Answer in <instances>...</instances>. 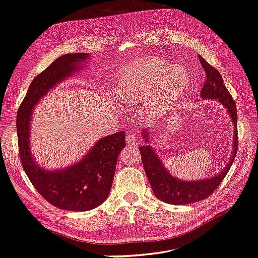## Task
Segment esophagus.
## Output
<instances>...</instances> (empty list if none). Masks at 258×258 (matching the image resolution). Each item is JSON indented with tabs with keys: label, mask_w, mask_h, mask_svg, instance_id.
<instances>
[{
	"label": "esophagus",
	"mask_w": 258,
	"mask_h": 258,
	"mask_svg": "<svg viewBox=\"0 0 258 258\" xmlns=\"http://www.w3.org/2000/svg\"><path fill=\"white\" fill-rule=\"evenodd\" d=\"M126 143H127L128 145H135V144H138V139L132 134H127L126 135Z\"/></svg>",
	"instance_id": "esophagus-1"
}]
</instances>
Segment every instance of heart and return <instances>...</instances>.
<instances>
[{
	"instance_id": "1",
	"label": "heart",
	"mask_w": 258,
	"mask_h": 258,
	"mask_svg": "<svg viewBox=\"0 0 258 258\" xmlns=\"http://www.w3.org/2000/svg\"><path fill=\"white\" fill-rule=\"evenodd\" d=\"M189 76L179 65L157 57L138 60L120 71L114 83L117 100L126 105L143 102L144 113L159 116L171 110L187 90Z\"/></svg>"
}]
</instances>
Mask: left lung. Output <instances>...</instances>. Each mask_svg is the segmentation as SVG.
<instances>
[{
  "instance_id": "8db88e82",
  "label": "left lung",
  "mask_w": 258,
  "mask_h": 258,
  "mask_svg": "<svg viewBox=\"0 0 258 258\" xmlns=\"http://www.w3.org/2000/svg\"><path fill=\"white\" fill-rule=\"evenodd\" d=\"M200 62L207 76L202 91H201V99L217 100L227 110L233 126L232 153L227 165L215 176L199 180H182L167 170L161 159L159 158L151 145V137H150L151 131L148 127L143 128L141 135L147 143L140 147V152H141L144 171L151 185L153 194L162 202L174 205L190 204L209 198L228 174L235 160L238 149L237 109L235 101L226 89L223 79L218 70L211 67L202 56H200Z\"/></svg>"
}]
</instances>
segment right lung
I'll return each instance as SVG.
<instances>
[{
    "mask_svg": "<svg viewBox=\"0 0 258 258\" xmlns=\"http://www.w3.org/2000/svg\"><path fill=\"white\" fill-rule=\"evenodd\" d=\"M89 53L65 54L38 74L28 88L17 115L19 152L23 169L38 193L54 207L68 211H90L108 198L118 154L125 148V132L104 137L81 160L60 169H45L32 156L30 134L35 106L57 84L82 71Z\"/></svg>",
    "mask_w": 258,
    "mask_h": 258,
    "instance_id": "obj_1",
    "label": "right lung"
}]
</instances>
